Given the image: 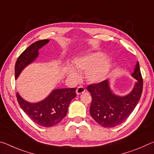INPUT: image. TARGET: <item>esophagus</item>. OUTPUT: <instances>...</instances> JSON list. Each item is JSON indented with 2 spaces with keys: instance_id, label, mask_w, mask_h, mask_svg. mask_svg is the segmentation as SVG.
Wrapping results in <instances>:
<instances>
[{
  "instance_id": "esophagus-1",
  "label": "esophagus",
  "mask_w": 154,
  "mask_h": 154,
  "mask_svg": "<svg viewBox=\"0 0 154 154\" xmlns=\"http://www.w3.org/2000/svg\"><path fill=\"white\" fill-rule=\"evenodd\" d=\"M85 92V89L83 86H79L77 88L76 92L77 94H82Z\"/></svg>"
}]
</instances>
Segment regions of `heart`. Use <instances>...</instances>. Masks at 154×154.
I'll return each instance as SVG.
<instances>
[{"label":"heart","instance_id":"b5f03b06","mask_svg":"<svg viewBox=\"0 0 154 154\" xmlns=\"http://www.w3.org/2000/svg\"><path fill=\"white\" fill-rule=\"evenodd\" d=\"M109 70V62L103 58L100 53H92L79 57L73 62V69L69 68L68 72L72 79L78 81V73L85 72V79L90 83H98L102 81Z\"/></svg>","mask_w":154,"mask_h":154}]
</instances>
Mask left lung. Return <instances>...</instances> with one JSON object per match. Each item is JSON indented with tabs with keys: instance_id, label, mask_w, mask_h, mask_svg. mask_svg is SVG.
I'll use <instances>...</instances> for the list:
<instances>
[{
	"instance_id": "8db88e82",
	"label": "left lung",
	"mask_w": 154,
	"mask_h": 154,
	"mask_svg": "<svg viewBox=\"0 0 154 154\" xmlns=\"http://www.w3.org/2000/svg\"><path fill=\"white\" fill-rule=\"evenodd\" d=\"M132 76L137 79L133 90L128 95L122 97L112 93L108 80L92 83L87 87L92 96L90 115L100 126L106 128L118 126L128 118L136 107L143 86L139 62Z\"/></svg>"
}]
</instances>
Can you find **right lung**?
I'll use <instances>...</instances> for the list:
<instances>
[{
	"label": "right lung",
	"mask_w": 154,
	"mask_h": 154,
	"mask_svg": "<svg viewBox=\"0 0 154 154\" xmlns=\"http://www.w3.org/2000/svg\"><path fill=\"white\" fill-rule=\"evenodd\" d=\"M48 42V39L36 41L20 54L15 66V79L27 65L36 59L38 49ZM75 91L76 88L54 90L43 100L36 103L24 100L18 93L16 96L21 108L34 122L43 127H51L66 116L70 102L77 96Z\"/></svg>",
	"instance_id": "1"
}]
</instances>
